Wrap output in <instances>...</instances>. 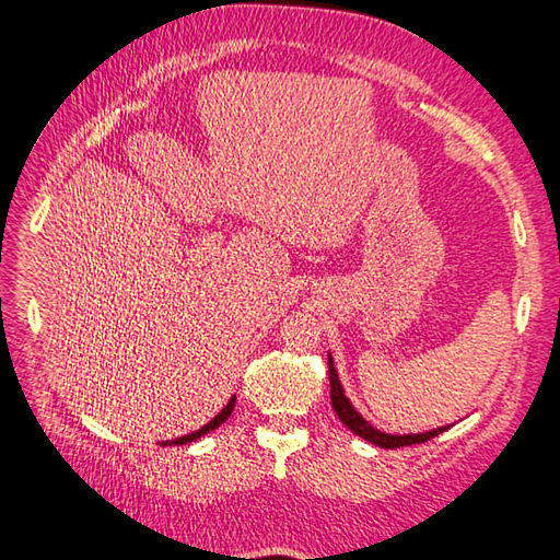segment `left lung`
Returning <instances> with one entry per match:
<instances>
[{"mask_svg": "<svg viewBox=\"0 0 560 560\" xmlns=\"http://www.w3.org/2000/svg\"><path fill=\"white\" fill-rule=\"evenodd\" d=\"M329 387H331V407H335L341 423L347 425L349 431H353L355 435L368 440V443H373L377 447L395 450V447H404V445L425 443V440L435 438L438 433L447 431V428L452 425V423L450 425H440V428H433V431H423V433H385V431H380V428H375L371 421L363 419V416L359 413V409H355L353 404H351V399L347 397V392H343V385H341V380H339L337 365H335V359H331V353H329Z\"/></svg>", "mask_w": 560, "mask_h": 560, "instance_id": "8db88e82", "label": "left lung"}]
</instances>
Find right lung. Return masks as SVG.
Returning a JSON list of instances; mask_svg holds the SVG:
<instances>
[{
    "instance_id": "add662e5",
    "label": "right lung",
    "mask_w": 560,
    "mask_h": 560,
    "mask_svg": "<svg viewBox=\"0 0 560 560\" xmlns=\"http://www.w3.org/2000/svg\"><path fill=\"white\" fill-rule=\"evenodd\" d=\"M235 409V395L229 399V404H225V407L213 416V419L209 421V423H205L199 428V431H195V433H187V435H183V438H175V440H163V447H168V445H187V443H192V440H197V438H201V435H207V433H211L213 428H219L225 419H229L231 416V411Z\"/></svg>"
}]
</instances>
